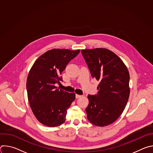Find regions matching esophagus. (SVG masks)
I'll return each instance as SVG.
<instances>
[{
  "mask_svg": "<svg viewBox=\"0 0 153 153\" xmlns=\"http://www.w3.org/2000/svg\"><path fill=\"white\" fill-rule=\"evenodd\" d=\"M82 97V96H81V95H79V94H76V99L80 98V97Z\"/></svg>",
  "mask_w": 153,
  "mask_h": 153,
  "instance_id": "34e87169",
  "label": "esophagus"
}]
</instances>
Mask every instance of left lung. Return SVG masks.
I'll return each instance as SVG.
<instances>
[{"label":"left lung","mask_w":153,"mask_h":153,"mask_svg":"<svg viewBox=\"0 0 153 153\" xmlns=\"http://www.w3.org/2000/svg\"><path fill=\"white\" fill-rule=\"evenodd\" d=\"M81 52L91 76L99 82L97 94L88 95L87 119L96 126L109 125L120 117L128 102L129 71L121 59L106 48L82 50Z\"/></svg>","instance_id":"left-lung-1"}]
</instances>
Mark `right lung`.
I'll use <instances>...</instances> for the list:
<instances>
[{
    "mask_svg": "<svg viewBox=\"0 0 153 153\" xmlns=\"http://www.w3.org/2000/svg\"><path fill=\"white\" fill-rule=\"evenodd\" d=\"M79 52L80 50L54 48L41 55L31 68L27 80L28 99L34 115L42 124L55 127L65 122L76 94L56 85L60 84V74Z\"/></svg>",
    "mask_w": 153,
    "mask_h": 153,
    "instance_id": "add662e5",
    "label": "right lung"
}]
</instances>
